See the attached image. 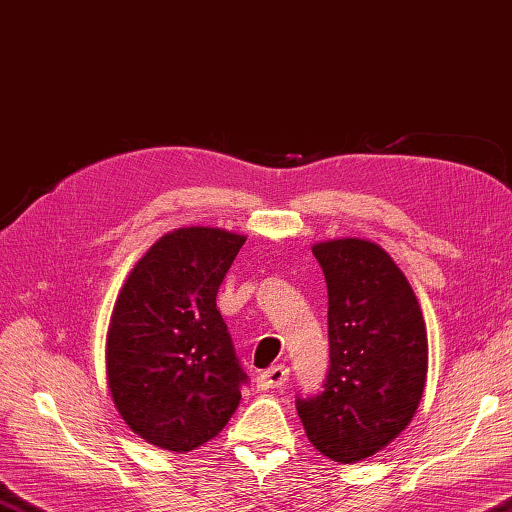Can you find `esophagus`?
Instances as JSON below:
<instances>
[{
	"label": "esophagus",
	"mask_w": 512,
	"mask_h": 512,
	"mask_svg": "<svg viewBox=\"0 0 512 512\" xmlns=\"http://www.w3.org/2000/svg\"><path fill=\"white\" fill-rule=\"evenodd\" d=\"M289 380V369L285 364H276V367L267 369L265 373L258 375V389L269 391V389H283Z\"/></svg>",
	"instance_id": "esophagus-1"
}]
</instances>
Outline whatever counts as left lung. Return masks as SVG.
Masks as SVG:
<instances>
[{"label":"left lung","instance_id":"8db88e82","mask_svg":"<svg viewBox=\"0 0 512 512\" xmlns=\"http://www.w3.org/2000/svg\"><path fill=\"white\" fill-rule=\"evenodd\" d=\"M329 291L325 391L298 400L309 442L340 464L380 453L411 424L429 371V340L409 280L364 238L316 243Z\"/></svg>","mask_w":512,"mask_h":512}]
</instances>
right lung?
<instances>
[{
	"instance_id": "1",
	"label": "right lung",
	"mask_w": 512,
	"mask_h": 512,
	"mask_svg": "<svg viewBox=\"0 0 512 512\" xmlns=\"http://www.w3.org/2000/svg\"><path fill=\"white\" fill-rule=\"evenodd\" d=\"M247 236L181 227L161 236L125 278L106 336L114 409L130 431L187 453L225 429L247 380L216 294Z\"/></svg>"
}]
</instances>
